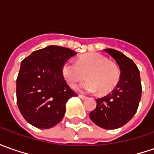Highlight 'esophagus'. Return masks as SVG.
I'll return each instance as SVG.
<instances>
[{
	"label": "esophagus",
	"mask_w": 154,
	"mask_h": 154,
	"mask_svg": "<svg viewBox=\"0 0 154 154\" xmlns=\"http://www.w3.org/2000/svg\"><path fill=\"white\" fill-rule=\"evenodd\" d=\"M78 97H79V98H80L81 99H87V97H86V96H83V95H81V94L78 95Z\"/></svg>",
	"instance_id": "obj_1"
}]
</instances>
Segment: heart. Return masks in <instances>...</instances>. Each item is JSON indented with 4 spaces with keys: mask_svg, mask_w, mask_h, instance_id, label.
<instances>
[{
    "mask_svg": "<svg viewBox=\"0 0 154 154\" xmlns=\"http://www.w3.org/2000/svg\"><path fill=\"white\" fill-rule=\"evenodd\" d=\"M62 74L72 87L86 77L89 79L77 87L78 89L88 93L99 91L105 94L112 90L120 79L119 69L115 64L99 54H89L81 57L77 62L66 61L62 67Z\"/></svg>",
    "mask_w": 154,
    "mask_h": 154,
    "instance_id": "obj_1",
    "label": "heart"
}]
</instances>
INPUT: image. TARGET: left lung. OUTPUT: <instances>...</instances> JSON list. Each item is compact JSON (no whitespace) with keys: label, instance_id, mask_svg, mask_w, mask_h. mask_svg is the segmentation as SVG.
<instances>
[{"label":"left lung","instance_id":"8db88e82","mask_svg":"<svg viewBox=\"0 0 154 154\" xmlns=\"http://www.w3.org/2000/svg\"><path fill=\"white\" fill-rule=\"evenodd\" d=\"M105 52L116 61L120 70V81L109 94L96 99L97 106L91 111L89 117L96 125L106 130L120 128L134 116L142 96L140 72L126 55L113 49Z\"/></svg>","mask_w":154,"mask_h":154}]
</instances>
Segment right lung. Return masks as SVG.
Instances as JSON below:
<instances>
[{"mask_svg":"<svg viewBox=\"0 0 154 154\" xmlns=\"http://www.w3.org/2000/svg\"><path fill=\"white\" fill-rule=\"evenodd\" d=\"M76 55L68 48L50 45L33 51L21 62L17 79V102L29 124L49 129L63 119L66 103L77 94L65 81L62 67Z\"/></svg>","mask_w":154,"mask_h":154,"instance_id":"obj_1","label":"right lung"}]
</instances>
